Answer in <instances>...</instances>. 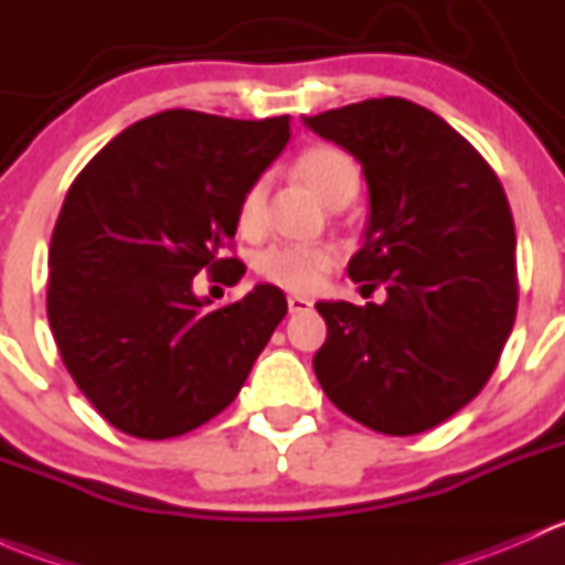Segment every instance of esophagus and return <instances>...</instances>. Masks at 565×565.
<instances>
[{"label": "esophagus", "instance_id": "34e87169", "mask_svg": "<svg viewBox=\"0 0 565 565\" xmlns=\"http://www.w3.org/2000/svg\"><path fill=\"white\" fill-rule=\"evenodd\" d=\"M287 306H289V311H292V315H303V311H311V300L309 298H303V295H289L287 298Z\"/></svg>", "mask_w": 565, "mask_h": 565}]
</instances>
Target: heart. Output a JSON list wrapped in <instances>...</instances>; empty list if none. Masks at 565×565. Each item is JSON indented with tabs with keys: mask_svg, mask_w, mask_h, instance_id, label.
<instances>
[{
	"mask_svg": "<svg viewBox=\"0 0 565 565\" xmlns=\"http://www.w3.org/2000/svg\"><path fill=\"white\" fill-rule=\"evenodd\" d=\"M292 172L311 193L328 207H344L352 202L361 185V167L350 152L330 145H311L292 161ZM267 196L270 182L267 177H256L248 182L237 202V230L246 237H259L267 226ZM339 262V250L328 243H284L262 250L256 256V273L265 281L289 292H315Z\"/></svg>",
	"mask_w": 565,
	"mask_h": 565,
	"instance_id": "obj_1",
	"label": "heart"
}]
</instances>
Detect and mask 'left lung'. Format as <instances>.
Returning <instances> with one entry per match:
<instances>
[{"instance_id": "obj_1", "label": "left lung", "mask_w": 565, "mask_h": 565, "mask_svg": "<svg viewBox=\"0 0 565 565\" xmlns=\"http://www.w3.org/2000/svg\"><path fill=\"white\" fill-rule=\"evenodd\" d=\"M361 161L366 243L350 259L385 303H317L315 372L330 402L393 437L420 435L481 393L516 317L509 199L481 152L429 108L372 98L306 117Z\"/></svg>"}]
</instances>
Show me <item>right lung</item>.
I'll list each match as a JSON object with an SVG mask.
<instances>
[{
    "mask_svg": "<svg viewBox=\"0 0 565 565\" xmlns=\"http://www.w3.org/2000/svg\"><path fill=\"white\" fill-rule=\"evenodd\" d=\"M289 117L169 108L78 172L49 248L51 333L73 383L130 437H180L230 407L287 315L278 287L207 309L193 276L237 284V202L287 147Z\"/></svg>",
    "mask_w": 565,
    "mask_h": 565,
    "instance_id": "obj_1",
    "label": "right lung"
}]
</instances>
